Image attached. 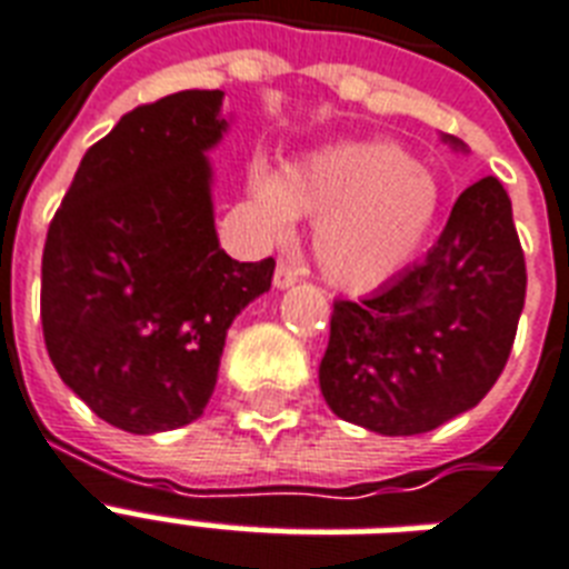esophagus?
I'll list each match as a JSON object with an SVG mask.
<instances>
[{
    "label": "esophagus",
    "mask_w": 569,
    "mask_h": 569,
    "mask_svg": "<svg viewBox=\"0 0 569 569\" xmlns=\"http://www.w3.org/2000/svg\"><path fill=\"white\" fill-rule=\"evenodd\" d=\"M298 277H301V271L292 266V262H286V259H280L274 268V286L277 289H289L292 283H298Z\"/></svg>",
    "instance_id": "esophagus-1"
}]
</instances>
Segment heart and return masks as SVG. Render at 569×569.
Instances as JSON below:
<instances>
[{
    "mask_svg": "<svg viewBox=\"0 0 569 569\" xmlns=\"http://www.w3.org/2000/svg\"><path fill=\"white\" fill-rule=\"evenodd\" d=\"M248 189L274 236L292 230L295 212L316 218L312 248L330 283L375 289L419 253L440 209V191L413 156L387 141L339 144L289 164L257 162Z\"/></svg>",
    "mask_w": 569,
    "mask_h": 569,
    "instance_id": "heart-1",
    "label": "heart"
}]
</instances>
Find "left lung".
Instances as JSON below:
<instances>
[{"label":"left lung","instance_id":"obj_1","mask_svg":"<svg viewBox=\"0 0 569 569\" xmlns=\"http://www.w3.org/2000/svg\"><path fill=\"white\" fill-rule=\"evenodd\" d=\"M455 150L467 144L442 136ZM526 303V257L511 197L472 182L422 262L363 301H333L321 396L339 419L413 437L467 413L511 355Z\"/></svg>","mask_w":569,"mask_h":569}]
</instances>
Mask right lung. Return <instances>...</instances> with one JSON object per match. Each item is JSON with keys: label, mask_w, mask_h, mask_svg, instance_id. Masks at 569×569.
I'll return each mask as SVG.
<instances>
[{"label": "right lung", "mask_w": 569, "mask_h": 569, "mask_svg": "<svg viewBox=\"0 0 569 569\" xmlns=\"http://www.w3.org/2000/svg\"><path fill=\"white\" fill-rule=\"evenodd\" d=\"M223 91L138 106L82 156L47 232L40 321L67 387L129 433L203 416L232 319L271 289L274 259L239 262L214 232L206 153Z\"/></svg>", "instance_id": "add662e5"}]
</instances>
